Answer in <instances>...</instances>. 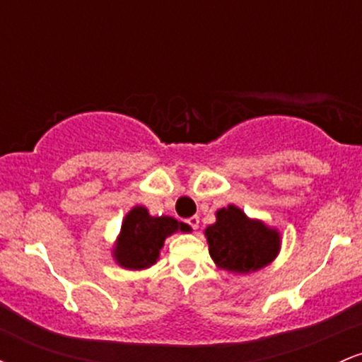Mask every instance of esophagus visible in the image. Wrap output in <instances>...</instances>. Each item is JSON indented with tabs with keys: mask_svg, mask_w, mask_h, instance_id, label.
I'll return each instance as SVG.
<instances>
[{
	"mask_svg": "<svg viewBox=\"0 0 362 362\" xmlns=\"http://www.w3.org/2000/svg\"><path fill=\"white\" fill-rule=\"evenodd\" d=\"M185 223L189 224L190 228H194V230H197V228H199V216H192V218L185 219Z\"/></svg>",
	"mask_w": 362,
	"mask_h": 362,
	"instance_id": "obj_1",
	"label": "esophagus"
}]
</instances>
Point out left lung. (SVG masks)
Here are the masks:
<instances>
[{
    "label": "left lung",
    "instance_id": "left-lung-1",
    "mask_svg": "<svg viewBox=\"0 0 362 362\" xmlns=\"http://www.w3.org/2000/svg\"><path fill=\"white\" fill-rule=\"evenodd\" d=\"M216 267L233 274L264 269L281 250V233L230 204L216 211V223L204 230Z\"/></svg>",
    "mask_w": 362,
    "mask_h": 362
}]
</instances>
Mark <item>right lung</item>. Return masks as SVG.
<instances>
[{"label": "right lung", "instance_id": "1", "mask_svg": "<svg viewBox=\"0 0 362 362\" xmlns=\"http://www.w3.org/2000/svg\"><path fill=\"white\" fill-rule=\"evenodd\" d=\"M177 231H189L172 216H151L144 206H134L124 218L112 257L127 271H143L160 259L165 240Z\"/></svg>", "mask_w": 362, "mask_h": 362}]
</instances>
